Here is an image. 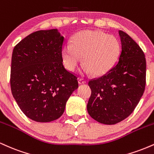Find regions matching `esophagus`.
I'll return each instance as SVG.
<instances>
[{
    "mask_svg": "<svg viewBox=\"0 0 154 154\" xmlns=\"http://www.w3.org/2000/svg\"><path fill=\"white\" fill-rule=\"evenodd\" d=\"M78 83H79V85L85 84V83H86V80H85V79H83L79 78V79H78Z\"/></svg>",
    "mask_w": 154,
    "mask_h": 154,
    "instance_id": "34e87169",
    "label": "esophagus"
}]
</instances>
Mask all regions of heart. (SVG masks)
I'll list each match as a JSON object with an SVG mask.
<instances>
[{
    "instance_id": "obj_1",
    "label": "heart",
    "mask_w": 154,
    "mask_h": 154,
    "mask_svg": "<svg viewBox=\"0 0 154 154\" xmlns=\"http://www.w3.org/2000/svg\"><path fill=\"white\" fill-rule=\"evenodd\" d=\"M119 51V43L114 35L98 30H84L74 35L72 44L63 45L61 58L66 69L73 72L82 56V73L102 75L111 69Z\"/></svg>"
}]
</instances>
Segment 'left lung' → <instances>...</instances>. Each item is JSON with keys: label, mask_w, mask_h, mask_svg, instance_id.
I'll list each match as a JSON object with an SVG mask.
<instances>
[{"label": "left lung", "mask_w": 154, "mask_h": 154, "mask_svg": "<svg viewBox=\"0 0 154 154\" xmlns=\"http://www.w3.org/2000/svg\"><path fill=\"white\" fill-rule=\"evenodd\" d=\"M118 61L105 75L88 83L92 93L87 105L90 116L104 125H115L132 114L146 86L144 53L128 34L119 30Z\"/></svg>", "instance_id": "obj_1"}]
</instances>
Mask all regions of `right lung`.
I'll list each match as a JSON object with an SVG mask.
<instances>
[{
	"mask_svg": "<svg viewBox=\"0 0 154 154\" xmlns=\"http://www.w3.org/2000/svg\"><path fill=\"white\" fill-rule=\"evenodd\" d=\"M63 41L59 29L40 30L26 36L13 50L11 93L22 112L33 121L59 119L78 88L77 77L62 63Z\"/></svg>",
	"mask_w": 154,
	"mask_h": 154,
	"instance_id": "1",
	"label": "right lung"
}]
</instances>
